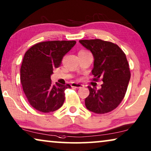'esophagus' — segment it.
Here are the masks:
<instances>
[{
	"instance_id": "1",
	"label": "esophagus",
	"mask_w": 151,
	"mask_h": 151,
	"mask_svg": "<svg viewBox=\"0 0 151 151\" xmlns=\"http://www.w3.org/2000/svg\"><path fill=\"white\" fill-rule=\"evenodd\" d=\"M71 86L72 87H75V88H81L83 86V85L81 84H79V83H76V82H73V83L71 84Z\"/></svg>"
}]
</instances>
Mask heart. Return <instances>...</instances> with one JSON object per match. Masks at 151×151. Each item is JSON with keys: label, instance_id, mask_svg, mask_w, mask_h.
<instances>
[{"label": "heart", "instance_id": "obj_1", "mask_svg": "<svg viewBox=\"0 0 151 151\" xmlns=\"http://www.w3.org/2000/svg\"><path fill=\"white\" fill-rule=\"evenodd\" d=\"M79 52H87V51H84V50H81V51H80Z\"/></svg>", "mask_w": 151, "mask_h": 151}]
</instances>
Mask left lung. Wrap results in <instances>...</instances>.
<instances>
[{
	"label": "left lung",
	"instance_id": "left-lung-1",
	"mask_svg": "<svg viewBox=\"0 0 151 151\" xmlns=\"http://www.w3.org/2000/svg\"><path fill=\"white\" fill-rule=\"evenodd\" d=\"M79 42L93 55V80L102 78L103 82L100 89L88 86L89 95L85 99V106L98 114L110 112L124 98L131 78L125 53L117 45L100 39Z\"/></svg>",
	"mask_w": 151,
	"mask_h": 151
}]
</instances>
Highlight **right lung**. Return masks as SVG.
Returning <instances> with one entry per match:
<instances>
[{"label":"right lung","instance_id":"obj_1","mask_svg":"<svg viewBox=\"0 0 151 151\" xmlns=\"http://www.w3.org/2000/svg\"><path fill=\"white\" fill-rule=\"evenodd\" d=\"M76 43L75 40L47 41L37 43L26 51L20 68V82L33 108L49 113L63 106L65 91L71 86L53 84L51 75Z\"/></svg>","mask_w":151,"mask_h":151}]
</instances>
